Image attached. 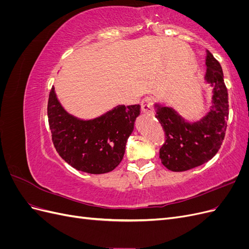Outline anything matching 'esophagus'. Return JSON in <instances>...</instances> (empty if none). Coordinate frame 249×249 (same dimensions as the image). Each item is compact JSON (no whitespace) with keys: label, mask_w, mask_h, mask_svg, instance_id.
I'll use <instances>...</instances> for the list:
<instances>
[{"label":"esophagus","mask_w":249,"mask_h":249,"mask_svg":"<svg viewBox=\"0 0 249 249\" xmlns=\"http://www.w3.org/2000/svg\"><path fill=\"white\" fill-rule=\"evenodd\" d=\"M141 109L143 113H147V114H153L154 113V100L152 97L146 96L141 102Z\"/></svg>","instance_id":"34e87169"}]
</instances>
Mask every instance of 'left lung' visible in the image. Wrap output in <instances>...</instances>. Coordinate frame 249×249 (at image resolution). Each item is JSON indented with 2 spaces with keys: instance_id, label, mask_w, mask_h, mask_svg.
Masks as SVG:
<instances>
[{
  "instance_id": "8db88e82",
  "label": "left lung",
  "mask_w": 249,
  "mask_h": 249,
  "mask_svg": "<svg viewBox=\"0 0 249 249\" xmlns=\"http://www.w3.org/2000/svg\"><path fill=\"white\" fill-rule=\"evenodd\" d=\"M206 81L212 86V106L198 122L188 123L172 108L156 104V117L164 133L162 164L171 171H186L205 164L223 142L229 119V95L220 63L207 51Z\"/></svg>"
}]
</instances>
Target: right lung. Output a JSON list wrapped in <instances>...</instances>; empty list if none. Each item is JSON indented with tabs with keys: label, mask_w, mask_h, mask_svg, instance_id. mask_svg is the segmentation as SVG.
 <instances>
[{
	"label": "right lung",
	"mask_w": 249,
	"mask_h": 249,
	"mask_svg": "<svg viewBox=\"0 0 249 249\" xmlns=\"http://www.w3.org/2000/svg\"><path fill=\"white\" fill-rule=\"evenodd\" d=\"M139 114L140 105H119L100 117L83 120L62 108L54 87L49 95V125L57 153L71 167L92 175L110 172L122 162Z\"/></svg>",
	"instance_id": "1"
}]
</instances>
